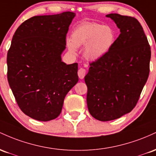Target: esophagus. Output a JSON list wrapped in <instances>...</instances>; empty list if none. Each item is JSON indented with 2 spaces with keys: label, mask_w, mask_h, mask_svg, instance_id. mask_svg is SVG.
Segmentation results:
<instances>
[{
  "label": "esophagus",
  "mask_w": 156,
  "mask_h": 156,
  "mask_svg": "<svg viewBox=\"0 0 156 156\" xmlns=\"http://www.w3.org/2000/svg\"><path fill=\"white\" fill-rule=\"evenodd\" d=\"M85 74H86V70L85 69H83V68H81V69H79L78 71V76L80 79H81V80H83V79L85 77Z\"/></svg>",
  "instance_id": "1"
}]
</instances>
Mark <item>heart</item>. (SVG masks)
I'll list each match as a JSON object with an SVG mask.
<instances>
[{
	"instance_id": "heart-1",
	"label": "heart",
	"mask_w": 156,
	"mask_h": 156,
	"mask_svg": "<svg viewBox=\"0 0 156 156\" xmlns=\"http://www.w3.org/2000/svg\"><path fill=\"white\" fill-rule=\"evenodd\" d=\"M116 40V34L111 26L94 22H83L74 28L71 40L66 44L72 53L77 47L83 46V56L87 60L95 62L104 57L111 51Z\"/></svg>"
}]
</instances>
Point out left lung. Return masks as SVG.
Segmentation results:
<instances>
[{
    "label": "left lung",
    "instance_id": "left-lung-1",
    "mask_svg": "<svg viewBox=\"0 0 156 156\" xmlns=\"http://www.w3.org/2000/svg\"><path fill=\"white\" fill-rule=\"evenodd\" d=\"M120 34L104 57L90 64L85 76L87 105L96 119L107 122L120 118L136 105L147 80L150 46L136 18L109 14Z\"/></svg>",
    "mask_w": 156,
    "mask_h": 156
}]
</instances>
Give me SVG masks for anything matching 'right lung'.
I'll list each match as a JSON object with an SVG mask.
<instances>
[{
    "instance_id": "obj_1",
    "label": "right lung",
    "mask_w": 156,
    "mask_h": 156,
    "mask_svg": "<svg viewBox=\"0 0 156 156\" xmlns=\"http://www.w3.org/2000/svg\"><path fill=\"white\" fill-rule=\"evenodd\" d=\"M76 14L65 12L28 19L17 28L7 54V78L20 110L47 122L60 114L66 94L77 83L78 64L61 55Z\"/></svg>"
}]
</instances>
